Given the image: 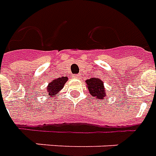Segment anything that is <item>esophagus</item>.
I'll return each instance as SVG.
<instances>
[{
  "label": "esophagus",
  "mask_w": 156,
  "mask_h": 156,
  "mask_svg": "<svg viewBox=\"0 0 156 156\" xmlns=\"http://www.w3.org/2000/svg\"><path fill=\"white\" fill-rule=\"evenodd\" d=\"M80 77H81V76H80V74H79V75H77V76H74V78H75V79H80Z\"/></svg>",
  "instance_id": "1"
}]
</instances>
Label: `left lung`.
Segmentation results:
<instances>
[{
    "label": "left lung",
    "mask_w": 156,
    "mask_h": 156,
    "mask_svg": "<svg viewBox=\"0 0 156 156\" xmlns=\"http://www.w3.org/2000/svg\"><path fill=\"white\" fill-rule=\"evenodd\" d=\"M86 82L87 88L91 97L100 101L106 100L107 95L105 91L103 80H101L100 78H90L86 80Z\"/></svg>",
    "instance_id": "obj_1"
}]
</instances>
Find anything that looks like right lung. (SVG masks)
<instances>
[{
	"mask_svg": "<svg viewBox=\"0 0 156 156\" xmlns=\"http://www.w3.org/2000/svg\"><path fill=\"white\" fill-rule=\"evenodd\" d=\"M67 80H68L67 76H63V77H59V78L53 80L51 82L48 83L47 89H46V92L48 93L49 97H55L56 96V94L62 90L65 84L67 82Z\"/></svg>",
	"mask_w": 156,
	"mask_h": 156,
	"instance_id": "1",
	"label": "right lung"
}]
</instances>
